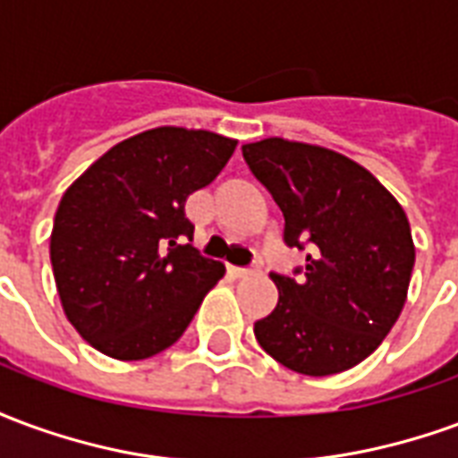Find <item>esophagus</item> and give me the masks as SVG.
Returning a JSON list of instances; mask_svg holds the SVG:
<instances>
[{
    "label": "esophagus",
    "mask_w": 458,
    "mask_h": 458,
    "mask_svg": "<svg viewBox=\"0 0 458 458\" xmlns=\"http://www.w3.org/2000/svg\"><path fill=\"white\" fill-rule=\"evenodd\" d=\"M252 272H255V269H248V267H228V275H230V277H235V279L250 277Z\"/></svg>",
    "instance_id": "1"
}]
</instances>
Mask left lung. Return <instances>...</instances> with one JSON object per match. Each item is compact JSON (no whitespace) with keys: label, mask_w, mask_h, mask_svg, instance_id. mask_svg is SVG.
I'll return each mask as SVG.
<instances>
[{"label":"left lung","mask_w":458,"mask_h":458,"mask_svg":"<svg viewBox=\"0 0 458 458\" xmlns=\"http://www.w3.org/2000/svg\"><path fill=\"white\" fill-rule=\"evenodd\" d=\"M242 157L284 216V242L309 250L299 279L269 275L279 301L255 338L294 373H344L403 311L414 267L410 220L370 171L334 149L269 137L242 144Z\"/></svg>","instance_id":"obj_1"}]
</instances>
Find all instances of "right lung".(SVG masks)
Wrapping results in <instances>:
<instances>
[{
	"instance_id": "right-lung-1",
	"label": "right lung",
	"mask_w": 458,
	"mask_h": 458,
	"mask_svg": "<svg viewBox=\"0 0 458 458\" xmlns=\"http://www.w3.org/2000/svg\"><path fill=\"white\" fill-rule=\"evenodd\" d=\"M235 147L216 131L154 127L114 144L68 186L54 218L51 265L65 317L100 353H161L225 275L191 245L183 206Z\"/></svg>"
}]
</instances>
